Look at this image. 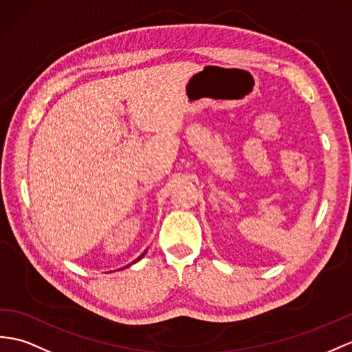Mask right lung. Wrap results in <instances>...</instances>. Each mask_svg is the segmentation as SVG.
Masks as SVG:
<instances>
[{"mask_svg": "<svg viewBox=\"0 0 352 352\" xmlns=\"http://www.w3.org/2000/svg\"><path fill=\"white\" fill-rule=\"evenodd\" d=\"M144 254H146V251H144V252H143V254H142L140 256H137V258H135V260H134L133 263H130V264H128V265H131V264H134V263H137V261H140V260L143 258V256H144ZM128 265H125V267H128Z\"/></svg>", "mask_w": 352, "mask_h": 352, "instance_id": "right-lung-1", "label": "right lung"}]
</instances>
